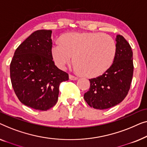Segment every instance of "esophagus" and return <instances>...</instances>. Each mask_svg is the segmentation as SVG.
I'll use <instances>...</instances> for the list:
<instances>
[{"instance_id": "esophagus-1", "label": "esophagus", "mask_w": 147, "mask_h": 147, "mask_svg": "<svg viewBox=\"0 0 147 147\" xmlns=\"http://www.w3.org/2000/svg\"><path fill=\"white\" fill-rule=\"evenodd\" d=\"M69 79L72 80H76L78 79V77L76 76H74L73 75H71V74H69Z\"/></svg>"}]
</instances>
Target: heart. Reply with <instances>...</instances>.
Wrapping results in <instances>:
<instances>
[{"mask_svg":"<svg viewBox=\"0 0 147 147\" xmlns=\"http://www.w3.org/2000/svg\"><path fill=\"white\" fill-rule=\"evenodd\" d=\"M117 47L114 39L100 32H70L53 45L55 65L65 69L74 60L78 72L87 77L105 73L114 62Z\"/></svg>","mask_w":147,"mask_h":147,"instance_id":"heart-1","label":"heart"}]
</instances>
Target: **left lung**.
<instances>
[{
    "label": "left lung",
    "instance_id": "left-lung-1",
    "mask_svg": "<svg viewBox=\"0 0 147 147\" xmlns=\"http://www.w3.org/2000/svg\"><path fill=\"white\" fill-rule=\"evenodd\" d=\"M117 53L111 67L90 80V88L84 98L96 109H109L119 104L127 96L133 75V51L129 43L121 35L116 36Z\"/></svg>",
    "mask_w": 147,
    "mask_h": 147
}]
</instances>
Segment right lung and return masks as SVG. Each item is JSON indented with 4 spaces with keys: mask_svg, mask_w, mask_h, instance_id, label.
<instances>
[{
    "mask_svg": "<svg viewBox=\"0 0 147 147\" xmlns=\"http://www.w3.org/2000/svg\"><path fill=\"white\" fill-rule=\"evenodd\" d=\"M52 30H38L20 44L14 52L10 74L18 98L26 106L47 111L58 100L59 85L69 74L55 66L51 55Z\"/></svg>",
    "mask_w": 147,
    "mask_h": 147,
    "instance_id": "right-lung-1",
    "label": "right lung"
}]
</instances>
